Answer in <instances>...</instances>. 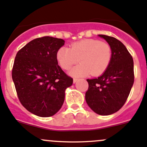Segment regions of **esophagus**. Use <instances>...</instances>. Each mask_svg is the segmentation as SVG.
<instances>
[{
    "mask_svg": "<svg viewBox=\"0 0 147 147\" xmlns=\"http://www.w3.org/2000/svg\"><path fill=\"white\" fill-rule=\"evenodd\" d=\"M78 78H74V79H73V82H74V83L77 82H78Z\"/></svg>",
    "mask_w": 147,
    "mask_h": 147,
    "instance_id": "1",
    "label": "esophagus"
}]
</instances>
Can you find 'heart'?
Segmentation results:
<instances>
[{
  "label": "heart",
  "mask_w": 147,
  "mask_h": 147,
  "mask_svg": "<svg viewBox=\"0 0 147 147\" xmlns=\"http://www.w3.org/2000/svg\"><path fill=\"white\" fill-rule=\"evenodd\" d=\"M112 56L110 45L97 39L82 40L72 43L69 49L60 47L56 53L57 63L65 70L70 69L79 60L80 65L69 72L74 77L102 75L110 64Z\"/></svg>",
  "instance_id": "heart-1"
}]
</instances>
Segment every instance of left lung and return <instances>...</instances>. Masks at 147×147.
Masks as SVG:
<instances>
[{"label":"left lung","mask_w":147,"mask_h":147,"mask_svg":"<svg viewBox=\"0 0 147 147\" xmlns=\"http://www.w3.org/2000/svg\"><path fill=\"white\" fill-rule=\"evenodd\" d=\"M112 48V60L100 77L87 80L89 87L85 93L88 106L100 115L115 113L123 107L134 84V61L127 47L119 40L99 35Z\"/></svg>","instance_id":"8db88e82"}]
</instances>
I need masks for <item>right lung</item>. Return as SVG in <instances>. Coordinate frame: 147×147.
<instances>
[{
	"label": "right lung",
	"mask_w": 147,
	"mask_h": 147,
	"mask_svg": "<svg viewBox=\"0 0 147 147\" xmlns=\"http://www.w3.org/2000/svg\"><path fill=\"white\" fill-rule=\"evenodd\" d=\"M60 38L44 36L31 40L17 53L12 78L18 97L31 113L48 117L55 115L65 100V92L73 80L58 65Z\"/></svg>",
	"instance_id": "right-lung-1"
}]
</instances>
